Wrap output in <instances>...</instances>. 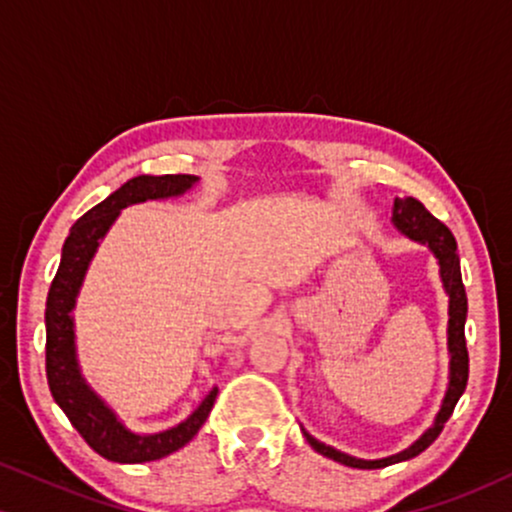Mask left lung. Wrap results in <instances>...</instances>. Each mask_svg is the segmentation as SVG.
<instances>
[{
	"label": "left lung",
	"instance_id": "1",
	"mask_svg": "<svg viewBox=\"0 0 512 512\" xmlns=\"http://www.w3.org/2000/svg\"><path fill=\"white\" fill-rule=\"evenodd\" d=\"M392 221L404 236L419 240V243L428 245L433 250V255L438 257L440 264V276H443V286L450 296V322H448V349H450V385L445 392L443 407L438 411L436 426L428 428V431L416 440L411 448H407L399 455L385 457V460H356V457L344 455V452L330 448V445L320 443L313 436L305 433V440L310 443V448L320 455L330 457L334 462H342L346 467L354 469H380L387 464H395L409 457H416L419 452H424L428 445L433 443L443 431V424L450 419L452 409H455L457 399L462 397L464 387H467L469 378V354H467V342H464V320H467V293H464L462 284V272H460V255H457V243L455 236L450 233V228L445 223H440L436 216L428 211L419 199L404 197L395 199V209H392Z\"/></svg>",
	"mask_w": 512,
	"mask_h": 512
}]
</instances>
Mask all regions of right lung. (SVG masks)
<instances>
[{
    "label": "right lung",
    "mask_w": 512,
    "mask_h": 512,
    "mask_svg": "<svg viewBox=\"0 0 512 512\" xmlns=\"http://www.w3.org/2000/svg\"><path fill=\"white\" fill-rule=\"evenodd\" d=\"M192 182H197L195 175H139V178L127 180L120 190L88 209L74 223L64 240L60 269L50 284L48 308H45V332H48L45 337V373H48L50 392L67 414V419L72 421V426L81 433V438L110 462H151L180 450L197 436L214 407L216 395H219V390L214 387L204 397V402L170 431L137 436V433L127 431L115 419L113 411L96 397V392H91V387L84 383L74 354V298L84 281L88 262L98 248V240L113 226L120 209L146 202V199L182 195L185 190H190Z\"/></svg>",
    "instance_id": "1"
}]
</instances>
